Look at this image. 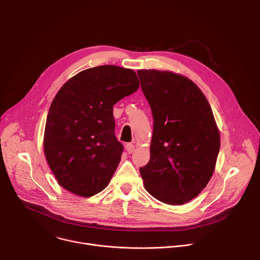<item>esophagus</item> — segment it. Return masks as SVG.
<instances>
[{"label":"esophagus","instance_id":"1","mask_svg":"<svg viewBox=\"0 0 260 260\" xmlns=\"http://www.w3.org/2000/svg\"><path fill=\"white\" fill-rule=\"evenodd\" d=\"M125 149H126V151H127V153H128V154L133 153V152H134V150H135V146H134V144H132V143H127V144L125 145Z\"/></svg>","mask_w":260,"mask_h":260}]
</instances>
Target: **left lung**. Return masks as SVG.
<instances>
[{"instance_id":"obj_1","label":"left lung","mask_w":260,"mask_h":260,"mask_svg":"<svg viewBox=\"0 0 260 260\" xmlns=\"http://www.w3.org/2000/svg\"><path fill=\"white\" fill-rule=\"evenodd\" d=\"M153 116L150 159L140 168L145 189L168 205L194 199L210 181L220 134L202 90L169 71L139 70Z\"/></svg>"}]
</instances>
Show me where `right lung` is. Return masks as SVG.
<instances>
[{"mask_svg":"<svg viewBox=\"0 0 260 260\" xmlns=\"http://www.w3.org/2000/svg\"><path fill=\"white\" fill-rule=\"evenodd\" d=\"M139 86L133 70L113 64L84 70L61 86L44 133L45 156L60 186L84 198L106 188L123 152L113 106Z\"/></svg>","mask_w":260,"mask_h":260,"instance_id":"1","label":"right lung"}]
</instances>
